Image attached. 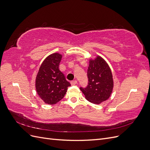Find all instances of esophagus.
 Listing matches in <instances>:
<instances>
[{
    "instance_id": "34e87169",
    "label": "esophagus",
    "mask_w": 150,
    "mask_h": 150,
    "mask_svg": "<svg viewBox=\"0 0 150 150\" xmlns=\"http://www.w3.org/2000/svg\"><path fill=\"white\" fill-rule=\"evenodd\" d=\"M77 83H78V81H77L76 80H74V81H72L71 82V85H72V86L76 85Z\"/></svg>"
}]
</instances>
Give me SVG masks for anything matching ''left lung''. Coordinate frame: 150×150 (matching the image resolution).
Returning a JSON list of instances; mask_svg holds the SVG:
<instances>
[{
	"label": "left lung",
	"mask_w": 150,
	"mask_h": 150,
	"mask_svg": "<svg viewBox=\"0 0 150 150\" xmlns=\"http://www.w3.org/2000/svg\"><path fill=\"white\" fill-rule=\"evenodd\" d=\"M88 83L80 89L87 100L99 104L110 98L112 91L113 80L110 67L102 57L90 60L87 72Z\"/></svg>",
	"instance_id": "left-lung-1"
}]
</instances>
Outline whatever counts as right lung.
<instances>
[{
	"label": "right lung",
	"mask_w": 150,
	"mask_h": 150,
	"mask_svg": "<svg viewBox=\"0 0 150 150\" xmlns=\"http://www.w3.org/2000/svg\"><path fill=\"white\" fill-rule=\"evenodd\" d=\"M62 55L54 53L45 59L35 79V88L44 102L54 104L64 97L71 84L59 69Z\"/></svg>",
	"instance_id": "1"
}]
</instances>
